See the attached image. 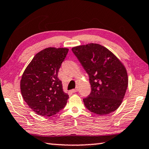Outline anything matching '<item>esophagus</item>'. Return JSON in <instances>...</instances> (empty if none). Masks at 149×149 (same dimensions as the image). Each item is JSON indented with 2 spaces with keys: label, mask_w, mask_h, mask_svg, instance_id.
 Here are the masks:
<instances>
[{
  "label": "esophagus",
  "mask_w": 149,
  "mask_h": 149,
  "mask_svg": "<svg viewBox=\"0 0 149 149\" xmlns=\"http://www.w3.org/2000/svg\"><path fill=\"white\" fill-rule=\"evenodd\" d=\"M77 89L76 88V89H73V90H72V92H73V93H75V92H77Z\"/></svg>",
  "instance_id": "1"
}]
</instances>
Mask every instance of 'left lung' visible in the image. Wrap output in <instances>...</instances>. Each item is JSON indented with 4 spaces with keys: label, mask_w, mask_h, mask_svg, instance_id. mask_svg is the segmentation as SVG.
<instances>
[{
    "label": "left lung",
    "mask_w": 149,
    "mask_h": 149,
    "mask_svg": "<svg viewBox=\"0 0 149 149\" xmlns=\"http://www.w3.org/2000/svg\"><path fill=\"white\" fill-rule=\"evenodd\" d=\"M89 76L91 92L83 99L86 108L103 116L121 105L128 86L127 70L109 49L90 43L72 48Z\"/></svg>",
    "instance_id": "1"
}]
</instances>
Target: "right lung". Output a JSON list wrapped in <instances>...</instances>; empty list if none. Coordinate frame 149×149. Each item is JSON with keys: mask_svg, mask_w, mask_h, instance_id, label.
Masks as SVG:
<instances>
[{"mask_svg": "<svg viewBox=\"0 0 149 149\" xmlns=\"http://www.w3.org/2000/svg\"><path fill=\"white\" fill-rule=\"evenodd\" d=\"M69 49L49 47L35 55L20 80L25 102L37 114L52 116L65 107L68 95L64 92L57 75Z\"/></svg>", "mask_w": 149, "mask_h": 149, "instance_id": "1", "label": "right lung"}]
</instances>
